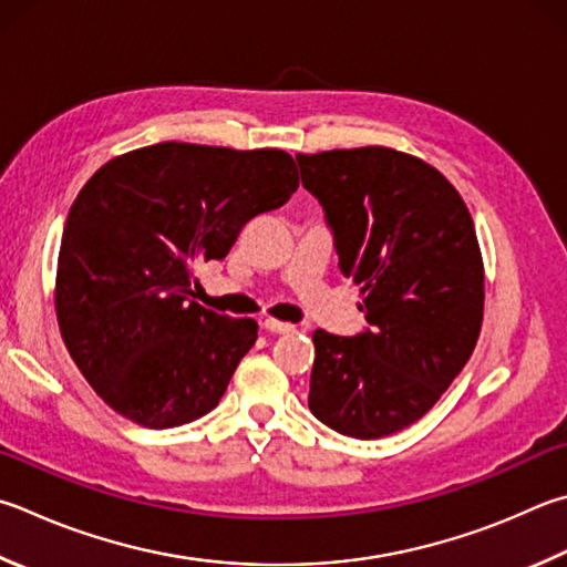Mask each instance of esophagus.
<instances>
[{
	"mask_svg": "<svg viewBox=\"0 0 567 567\" xmlns=\"http://www.w3.org/2000/svg\"><path fill=\"white\" fill-rule=\"evenodd\" d=\"M262 329H267V332H272V334H287V332H292V324H287V322H280V319H272V317H267L265 322H262Z\"/></svg>",
	"mask_w": 567,
	"mask_h": 567,
	"instance_id": "34e87169",
	"label": "esophagus"
}]
</instances>
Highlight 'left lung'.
Instances as JSON below:
<instances>
[{"mask_svg": "<svg viewBox=\"0 0 567 567\" xmlns=\"http://www.w3.org/2000/svg\"><path fill=\"white\" fill-rule=\"evenodd\" d=\"M295 158L369 322L354 337L312 334L310 411L344 436L396 434L436 404L476 347L483 260L471 213L409 153L364 146Z\"/></svg>", "mask_w": 567, "mask_h": 567, "instance_id": "1", "label": "left lung"}]
</instances>
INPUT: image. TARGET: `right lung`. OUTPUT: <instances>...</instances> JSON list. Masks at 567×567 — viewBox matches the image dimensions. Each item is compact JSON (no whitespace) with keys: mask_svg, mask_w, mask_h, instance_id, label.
<instances>
[{"mask_svg":"<svg viewBox=\"0 0 567 567\" xmlns=\"http://www.w3.org/2000/svg\"><path fill=\"white\" fill-rule=\"evenodd\" d=\"M300 178L290 153L156 143L109 161L61 235L56 319L96 394L133 424L171 429L218 406L255 319L193 302L195 267L223 260Z\"/></svg>","mask_w":567,"mask_h":567,"instance_id":"1","label":"right lung"}]
</instances>
